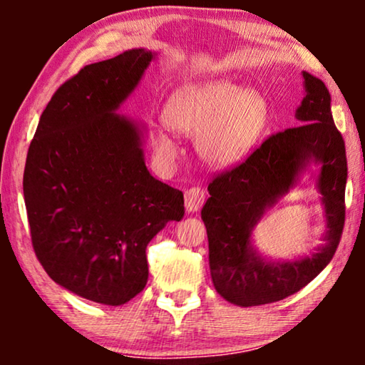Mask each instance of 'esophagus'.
Here are the masks:
<instances>
[{
	"mask_svg": "<svg viewBox=\"0 0 365 365\" xmlns=\"http://www.w3.org/2000/svg\"><path fill=\"white\" fill-rule=\"evenodd\" d=\"M204 199H206V191L199 186L189 187L186 192H184V201H186V209L187 212H196L201 209L204 204Z\"/></svg>",
	"mask_w": 365,
	"mask_h": 365,
	"instance_id": "esophagus-1",
	"label": "esophagus"
}]
</instances>
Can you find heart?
I'll use <instances>...</instances> for the list:
<instances>
[{
	"instance_id": "obj_1",
	"label": "heart",
	"mask_w": 365,
	"mask_h": 365,
	"mask_svg": "<svg viewBox=\"0 0 365 365\" xmlns=\"http://www.w3.org/2000/svg\"><path fill=\"white\" fill-rule=\"evenodd\" d=\"M166 121L182 134H196L199 156L212 166H231L246 158L266 128L269 104L261 93L229 79L187 84L169 98ZM153 146L166 161L176 158L171 134L156 129Z\"/></svg>"
}]
</instances>
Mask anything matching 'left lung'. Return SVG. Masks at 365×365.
I'll return each mask as SVG.
<instances>
[{
  "mask_svg": "<svg viewBox=\"0 0 365 365\" xmlns=\"http://www.w3.org/2000/svg\"><path fill=\"white\" fill-rule=\"evenodd\" d=\"M306 96L297 126L271 134L242 163L209 182L211 197L201 217L207 231L209 269L216 291L241 307L282 301L306 287L331 262L346 221V144L331 113V94L304 71ZM314 158L322 163L319 190L327 207L328 244L312 258L267 263L250 247V231L266 207L285 193L297 173Z\"/></svg>",
  "mask_w": 365,
  "mask_h": 365,
  "instance_id": "obj_1",
  "label": "left lung"
}]
</instances>
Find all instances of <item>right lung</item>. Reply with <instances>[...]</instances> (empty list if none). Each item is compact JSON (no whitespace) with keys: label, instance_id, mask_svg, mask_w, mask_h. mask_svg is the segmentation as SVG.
Instances as JSON below:
<instances>
[{"label":"right lung","instance_id":"1","mask_svg":"<svg viewBox=\"0 0 365 365\" xmlns=\"http://www.w3.org/2000/svg\"><path fill=\"white\" fill-rule=\"evenodd\" d=\"M151 51L88 64L48 103L23 176L29 234L48 276L88 301L121 306L148 282L146 247L184 196L149 174L141 131L114 111L138 86Z\"/></svg>","mask_w":365,"mask_h":365}]
</instances>
